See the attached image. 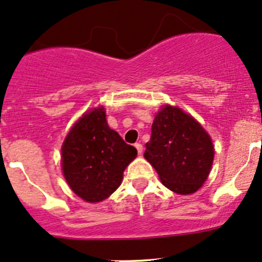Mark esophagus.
Returning a JSON list of instances; mask_svg holds the SVG:
<instances>
[{
	"instance_id": "34e87169",
	"label": "esophagus",
	"mask_w": 262,
	"mask_h": 262,
	"mask_svg": "<svg viewBox=\"0 0 262 262\" xmlns=\"http://www.w3.org/2000/svg\"><path fill=\"white\" fill-rule=\"evenodd\" d=\"M134 147H136L137 150H138V155H142V152H143V146H142L141 143H136L134 144Z\"/></svg>"
}]
</instances>
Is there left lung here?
<instances>
[{
  "instance_id": "8db88e82",
  "label": "left lung",
  "mask_w": 262,
  "mask_h": 262,
  "mask_svg": "<svg viewBox=\"0 0 262 262\" xmlns=\"http://www.w3.org/2000/svg\"><path fill=\"white\" fill-rule=\"evenodd\" d=\"M144 158L176 194L198 191L213 165L214 146L205 129L180 107L165 105L152 124Z\"/></svg>"
}]
</instances>
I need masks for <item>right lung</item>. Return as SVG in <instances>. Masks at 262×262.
I'll return each mask as SVG.
<instances>
[{"mask_svg": "<svg viewBox=\"0 0 262 262\" xmlns=\"http://www.w3.org/2000/svg\"><path fill=\"white\" fill-rule=\"evenodd\" d=\"M137 149L107 125L102 106L76 121L62 146V170L72 191L89 203L109 198L120 186Z\"/></svg>", "mask_w": 262, "mask_h": 262, "instance_id": "right-lung-1", "label": "right lung"}]
</instances>
